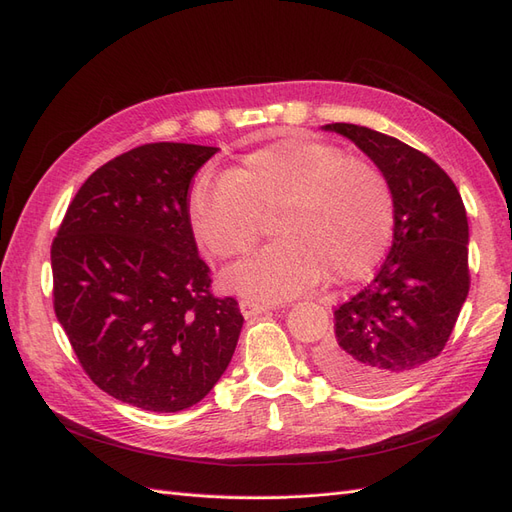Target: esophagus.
Wrapping results in <instances>:
<instances>
[{
  "label": "esophagus",
  "instance_id": "esophagus-1",
  "mask_svg": "<svg viewBox=\"0 0 512 512\" xmlns=\"http://www.w3.org/2000/svg\"><path fill=\"white\" fill-rule=\"evenodd\" d=\"M277 305H282V303L256 301V299H243V301L239 303V307H241V314H243L245 318H252V316H258V314H265V312H269V309H273V307H277Z\"/></svg>",
  "mask_w": 512,
  "mask_h": 512
}]
</instances>
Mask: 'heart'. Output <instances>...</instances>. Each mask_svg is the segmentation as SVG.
Instances as JSON below:
<instances>
[{
  "label": "heart",
  "instance_id": "heart-1",
  "mask_svg": "<svg viewBox=\"0 0 512 512\" xmlns=\"http://www.w3.org/2000/svg\"><path fill=\"white\" fill-rule=\"evenodd\" d=\"M273 205L277 239L224 271L254 299L294 297L320 282L359 280L380 260L393 194L380 170L305 134H284L241 156L220 179H198L185 200L196 243L218 258L243 254Z\"/></svg>",
  "mask_w": 512,
  "mask_h": 512
}]
</instances>
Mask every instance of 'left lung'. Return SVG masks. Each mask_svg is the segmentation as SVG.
Wrapping results in <instances>:
<instances>
[{"instance_id":"obj_1","label":"left lung","mask_w":512,"mask_h":512,"mask_svg":"<svg viewBox=\"0 0 512 512\" xmlns=\"http://www.w3.org/2000/svg\"><path fill=\"white\" fill-rule=\"evenodd\" d=\"M374 162L393 194V245L374 280L335 309L316 350L322 376L384 395L444 350L470 290L468 215L459 190L425 153L354 123H329Z\"/></svg>"}]
</instances>
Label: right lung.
I'll use <instances>...</instances> for the list:
<instances>
[{"instance_id":"right-lung-1","label":"right lung","mask_w":512,"mask_h":512,"mask_svg":"<svg viewBox=\"0 0 512 512\" xmlns=\"http://www.w3.org/2000/svg\"><path fill=\"white\" fill-rule=\"evenodd\" d=\"M218 147L151 143L100 166L51 247L53 305L85 374L143 410L198 404L235 354L239 303L209 292L185 215Z\"/></svg>"}]
</instances>
